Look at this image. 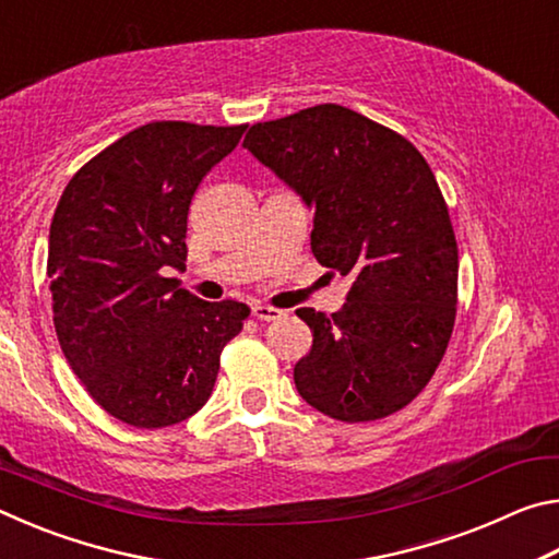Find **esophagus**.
<instances>
[{
  "mask_svg": "<svg viewBox=\"0 0 559 559\" xmlns=\"http://www.w3.org/2000/svg\"><path fill=\"white\" fill-rule=\"evenodd\" d=\"M283 316H286V310L281 308H273V306H253V318L257 320H281Z\"/></svg>",
  "mask_w": 559,
  "mask_h": 559,
  "instance_id": "34e87169",
  "label": "esophagus"
}]
</instances>
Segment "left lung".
<instances>
[{"mask_svg": "<svg viewBox=\"0 0 559 559\" xmlns=\"http://www.w3.org/2000/svg\"><path fill=\"white\" fill-rule=\"evenodd\" d=\"M243 147L313 206V257L349 281L337 313L296 310L313 333L298 394L347 424L404 409L437 372L459 302L456 234L429 163L335 103L257 122Z\"/></svg>", "mask_w": 559, "mask_h": 559, "instance_id": "8db88e82", "label": "left lung"}]
</instances>
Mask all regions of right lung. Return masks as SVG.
Returning a JSON list of instances; mask_svg holds the SVG:
<instances>
[{
	"mask_svg": "<svg viewBox=\"0 0 559 559\" xmlns=\"http://www.w3.org/2000/svg\"><path fill=\"white\" fill-rule=\"evenodd\" d=\"M243 130L140 126L88 159L53 212L46 273L59 345L93 402L130 427L200 412L224 345L251 313L239 300H200L163 273L185 266L189 204Z\"/></svg>",
	"mask_w": 559,
	"mask_h": 559,
	"instance_id": "add662e5",
	"label": "right lung"
}]
</instances>
